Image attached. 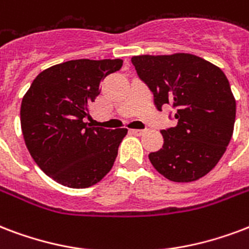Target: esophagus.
I'll return each mask as SVG.
<instances>
[{
    "instance_id": "34e87169",
    "label": "esophagus",
    "mask_w": 249,
    "mask_h": 249,
    "mask_svg": "<svg viewBox=\"0 0 249 249\" xmlns=\"http://www.w3.org/2000/svg\"><path fill=\"white\" fill-rule=\"evenodd\" d=\"M130 133L134 134V136H141V134L145 133V130L143 129H130Z\"/></svg>"
}]
</instances>
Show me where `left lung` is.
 <instances>
[{
  "mask_svg": "<svg viewBox=\"0 0 249 249\" xmlns=\"http://www.w3.org/2000/svg\"><path fill=\"white\" fill-rule=\"evenodd\" d=\"M138 77L154 95L159 111L175 109L176 126L163 129L162 149L149 159L171 181H195L215 167L234 132L236 103L218 66L189 53L134 56Z\"/></svg>",
  "mask_w": 249,
  "mask_h": 249,
  "instance_id": "left-lung-1",
  "label": "left lung"
}]
</instances>
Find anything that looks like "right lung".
Masks as SVG:
<instances>
[{"instance_id": "obj_1", "label": "right lung", "mask_w": 249, "mask_h": 249, "mask_svg": "<svg viewBox=\"0 0 249 249\" xmlns=\"http://www.w3.org/2000/svg\"><path fill=\"white\" fill-rule=\"evenodd\" d=\"M123 60H71L51 66L31 83L22 99L20 125L36 164L57 183L87 188L107 175L128 129L85 123L100 83Z\"/></svg>"}]
</instances>
